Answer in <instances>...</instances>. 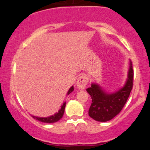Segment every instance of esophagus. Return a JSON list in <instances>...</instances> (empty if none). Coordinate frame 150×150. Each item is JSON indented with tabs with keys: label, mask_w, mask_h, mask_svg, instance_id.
I'll return each instance as SVG.
<instances>
[{
	"label": "esophagus",
	"mask_w": 150,
	"mask_h": 150,
	"mask_svg": "<svg viewBox=\"0 0 150 150\" xmlns=\"http://www.w3.org/2000/svg\"><path fill=\"white\" fill-rule=\"evenodd\" d=\"M87 83H88V77L87 75H83L78 77L76 82V85L79 89H83L85 88Z\"/></svg>",
	"instance_id": "1"
}]
</instances>
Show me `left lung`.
I'll return each instance as SVG.
<instances>
[{"mask_svg":"<svg viewBox=\"0 0 150 150\" xmlns=\"http://www.w3.org/2000/svg\"><path fill=\"white\" fill-rule=\"evenodd\" d=\"M133 70L130 60L128 77L123 87L115 92H108L97 83H92L86 90L92 97L89 116L99 122L111 120L120 112L130 96L133 85Z\"/></svg>","mask_w":150,"mask_h":150,"instance_id":"obj_1","label":"left lung"}]
</instances>
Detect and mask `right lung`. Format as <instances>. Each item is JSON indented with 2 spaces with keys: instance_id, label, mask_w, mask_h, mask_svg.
<instances>
[{
  "instance_id": "1",
  "label": "right lung",
  "mask_w": 150,
  "mask_h": 150,
  "mask_svg": "<svg viewBox=\"0 0 150 150\" xmlns=\"http://www.w3.org/2000/svg\"><path fill=\"white\" fill-rule=\"evenodd\" d=\"M74 90V87L72 86L69 89L68 93H67V95L70 94ZM65 101L63 102V104H62V106H61V108L58 110V112L56 113L55 114L52 115V116H50L49 117H38V116H32L34 119L39 120V121L43 122V123H56L61 118L63 117V113H64L65 111Z\"/></svg>"
}]
</instances>
